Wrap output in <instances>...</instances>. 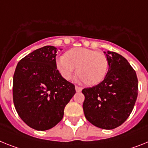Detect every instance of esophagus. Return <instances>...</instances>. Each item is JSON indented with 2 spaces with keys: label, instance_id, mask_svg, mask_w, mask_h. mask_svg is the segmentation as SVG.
Here are the masks:
<instances>
[{
  "label": "esophagus",
  "instance_id": "esophagus-1",
  "mask_svg": "<svg viewBox=\"0 0 148 148\" xmlns=\"http://www.w3.org/2000/svg\"><path fill=\"white\" fill-rule=\"evenodd\" d=\"M75 89H76L77 92H81L82 91V88L78 86H75Z\"/></svg>",
  "mask_w": 148,
  "mask_h": 148
}]
</instances>
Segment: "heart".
<instances>
[{
	"label": "heart",
	"mask_w": 148,
	"mask_h": 148,
	"mask_svg": "<svg viewBox=\"0 0 148 148\" xmlns=\"http://www.w3.org/2000/svg\"><path fill=\"white\" fill-rule=\"evenodd\" d=\"M56 68L64 79L70 80L77 68L80 80L88 86H95L105 80L108 59L101 52L77 47L68 50L56 59Z\"/></svg>",
	"instance_id": "1"
}]
</instances>
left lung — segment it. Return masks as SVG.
I'll return each instance as SVG.
<instances>
[{
	"instance_id": "8db88e82",
	"label": "left lung",
	"mask_w": 148,
	"mask_h": 148,
	"mask_svg": "<svg viewBox=\"0 0 148 148\" xmlns=\"http://www.w3.org/2000/svg\"><path fill=\"white\" fill-rule=\"evenodd\" d=\"M108 59L105 80L98 85L85 88L83 108L92 125L113 130L123 123L133 110L138 84L135 70L123 56L114 52H104Z\"/></svg>"
}]
</instances>
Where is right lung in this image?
Segmentation results:
<instances>
[{
    "mask_svg": "<svg viewBox=\"0 0 148 148\" xmlns=\"http://www.w3.org/2000/svg\"><path fill=\"white\" fill-rule=\"evenodd\" d=\"M57 51L53 46L33 51L19 61L13 75L16 110L28 126L39 131L60 122L64 107L76 92L74 84L57 70Z\"/></svg>",
    "mask_w": 148,
    "mask_h": 148,
    "instance_id": "1",
    "label": "right lung"
}]
</instances>
